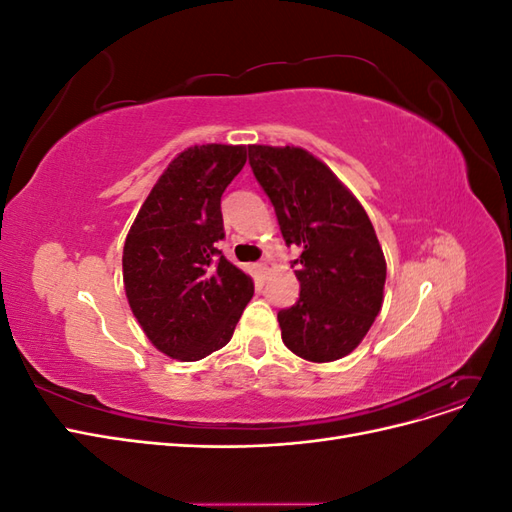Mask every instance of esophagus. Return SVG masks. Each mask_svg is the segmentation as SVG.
<instances>
[{
	"mask_svg": "<svg viewBox=\"0 0 512 512\" xmlns=\"http://www.w3.org/2000/svg\"><path fill=\"white\" fill-rule=\"evenodd\" d=\"M271 269H273V265H271V262H269V260H262V262H260V265H258V271H260L262 275H267V273H269Z\"/></svg>",
	"mask_w": 512,
	"mask_h": 512,
	"instance_id": "esophagus-1",
	"label": "esophagus"
}]
</instances>
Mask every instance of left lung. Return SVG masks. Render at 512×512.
Here are the masks:
<instances>
[{"label": "left lung", "instance_id": "obj_1", "mask_svg": "<svg viewBox=\"0 0 512 512\" xmlns=\"http://www.w3.org/2000/svg\"><path fill=\"white\" fill-rule=\"evenodd\" d=\"M250 164L277 213L286 245L301 247L299 301L277 314L290 352L312 363L350 354L374 324L386 260L369 215L333 170L286 145H250Z\"/></svg>", "mask_w": 512, "mask_h": 512}]
</instances>
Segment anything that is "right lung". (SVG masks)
Instances as JSON below:
<instances>
[{
	"label": "right lung",
	"mask_w": 512,
	"mask_h": 512,
	"mask_svg": "<svg viewBox=\"0 0 512 512\" xmlns=\"http://www.w3.org/2000/svg\"><path fill=\"white\" fill-rule=\"evenodd\" d=\"M247 160L245 145L183 149L153 185L123 245V288L149 342L177 361L224 348L254 280L215 247L220 200Z\"/></svg>",
	"instance_id": "add662e5"
}]
</instances>
